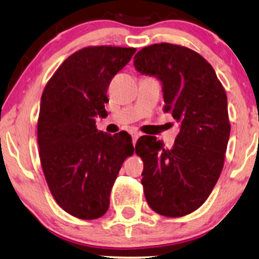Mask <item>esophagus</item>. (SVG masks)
Instances as JSON below:
<instances>
[{
    "mask_svg": "<svg viewBox=\"0 0 259 259\" xmlns=\"http://www.w3.org/2000/svg\"><path fill=\"white\" fill-rule=\"evenodd\" d=\"M130 135H132V139H133V144L135 145L136 144V141H138V139L140 138V133H138V132H130Z\"/></svg>",
    "mask_w": 259,
    "mask_h": 259,
    "instance_id": "34e87169",
    "label": "esophagus"
}]
</instances>
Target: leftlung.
Returning a JSON list of instances; mask_svg holds the SVG:
<instances>
[{
    "label": "left lung",
    "mask_w": 259,
    "mask_h": 259,
    "mask_svg": "<svg viewBox=\"0 0 259 259\" xmlns=\"http://www.w3.org/2000/svg\"><path fill=\"white\" fill-rule=\"evenodd\" d=\"M134 59L138 72L162 81L164 111L180 123L171 148L154 136L136 142L145 197L160 215L190 214L204 203L224 167L230 135L227 94L212 65L185 46L154 44Z\"/></svg>",
    "instance_id": "8db88e82"
}]
</instances>
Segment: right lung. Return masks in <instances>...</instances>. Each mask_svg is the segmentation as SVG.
<instances>
[{
  "label": "right lung",
  "mask_w": 259,
  "mask_h": 259,
  "mask_svg": "<svg viewBox=\"0 0 259 259\" xmlns=\"http://www.w3.org/2000/svg\"><path fill=\"white\" fill-rule=\"evenodd\" d=\"M136 49L89 46L70 55L45 86L37 119L41 167L58 206L79 219H97L121 164L134 153L132 136L100 132L107 90Z\"/></svg>",
  "instance_id": "add662e5"
}]
</instances>
